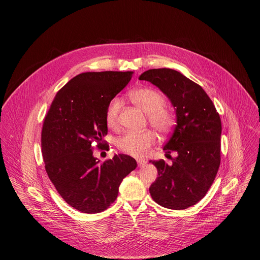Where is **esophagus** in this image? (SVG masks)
<instances>
[{
    "label": "esophagus",
    "mask_w": 260,
    "mask_h": 260,
    "mask_svg": "<svg viewBox=\"0 0 260 260\" xmlns=\"http://www.w3.org/2000/svg\"><path fill=\"white\" fill-rule=\"evenodd\" d=\"M137 161H138V166H139V167H144V166L146 165V161H145V160H142V159H138Z\"/></svg>",
    "instance_id": "34e87169"
}]
</instances>
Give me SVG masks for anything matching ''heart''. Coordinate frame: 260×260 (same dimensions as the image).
<instances>
[{
    "label": "heart",
    "instance_id": "obj_1",
    "mask_svg": "<svg viewBox=\"0 0 260 260\" xmlns=\"http://www.w3.org/2000/svg\"><path fill=\"white\" fill-rule=\"evenodd\" d=\"M131 100L147 113L148 121L159 133L168 134L176 123V115L167 108L165 96L156 89L142 87L129 92ZM121 100L118 96L111 99L105 110V121L110 128L118 126ZM156 142V135L151 129L144 132H127L121 136L116 145L118 149L135 157H144Z\"/></svg>",
    "mask_w": 260,
    "mask_h": 260
}]
</instances>
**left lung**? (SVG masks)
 Returning a JSON list of instances; mask_svg holds the SVG:
<instances>
[{"mask_svg": "<svg viewBox=\"0 0 260 260\" xmlns=\"http://www.w3.org/2000/svg\"><path fill=\"white\" fill-rule=\"evenodd\" d=\"M140 80L156 85L176 108L177 124L166 143L167 153L175 151L169 166L150 160L158 173L149 188L155 203L173 210L187 209L208 192L220 166L221 119L206 91L172 69L144 72ZM169 155V154H167Z\"/></svg>", "mask_w": 260, "mask_h": 260, "instance_id": "obj_1", "label": "left lung"}]
</instances>
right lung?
<instances>
[{"label": "right lung", "instance_id": "right-lung-1", "mask_svg": "<svg viewBox=\"0 0 260 260\" xmlns=\"http://www.w3.org/2000/svg\"><path fill=\"white\" fill-rule=\"evenodd\" d=\"M132 76L133 72L81 73L58 90L45 115L41 147L46 173L63 201L82 213L108 209L123 178L137 168L125 154L96 160L91 145L109 148L103 141L105 110Z\"/></svg>", "mask_w": 260, "mask_h": 260}]
</instances>
